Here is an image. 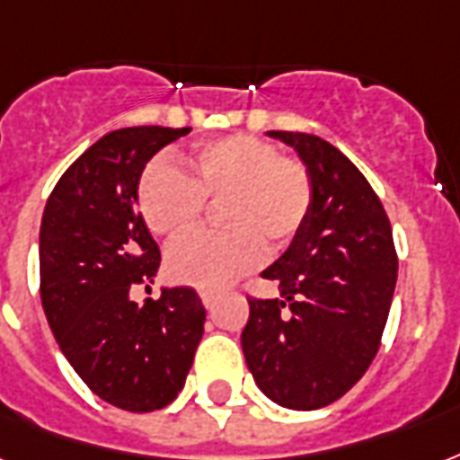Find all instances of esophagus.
Instances as JSON below:
<instances>
[{
    "instance_id": "34e87169",
    "label": "esophagus",
    "mask_w": 460,
    "mask_h": 460,
    "mask_svg": "<svg viewBox=\"0 0 460 460\" xmlns=\"http://www.w3.org/2000/svg\"><path fill=\"white\" fill-rule=\"evenodd\" d=\"M199 299H202L205 308H212L217 304V294L215 292H199Z\"/></svg>"
}]
</instances>
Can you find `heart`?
<instances>
[{
    "mask_svg": "<svg viewBox=\"0 0 460 460\" xmlns=\"http://www.w3.org/2000/svg\"><path fill=\"white\" fill-rule=\"evenodd\" d=\"M205 199L219 206L224 231H199L175 243L166 272L181 285L215 292L251 272L268 251L277 253L299 234L314 202L306 166L279 156L251 135L192 146L183 171L154 161L139 175L137 205L152 234L178 238L195 229Z\"/></svg>",
    "mask_w": 460,
    "mask_h": 460,
    "instance_id": "obj_1",
    "label": "heart"
}]
</instances>
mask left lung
<instances>
[{"label":"left lung","mask_w":460,"mask_h":460,"mask_svg":"<svg viewBox=\"0 0 460 460\" xmlns=\"http://www.w3.org/2000/svg\"><path fill=\"white\" fill-rule=\"evenodd\" d=\"M306 166V222L268 270L279 299H248L245 364L270 401L289 410L331 405L369 369L394 301L398 261L381 199L325 139L268 132Z\"/></svg>","instance_id":"left-lung-1"}]
</instances>
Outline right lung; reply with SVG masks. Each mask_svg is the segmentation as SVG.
Returning <instances> with one entry per match:
<instances>
[{"mask_svg":"<svg viewBox=\"0 0 460 460\" xmlns=\"http://www.w3.org/2000/svg\"><path fill=\"white\" fill-rule=\"evenodd\" d=\"M190 128L113 129L55 185L40 224V299L62 355L91 391L115 408L152 412L183 391L205 332V306L190 287L154 285L159 245L137 209V185L154 154Z\"/></svg>","mask_w":460,"mask_h":460,"instance_id":"1","label":"right lung"}]
</instances>
